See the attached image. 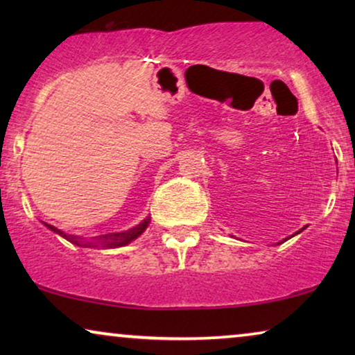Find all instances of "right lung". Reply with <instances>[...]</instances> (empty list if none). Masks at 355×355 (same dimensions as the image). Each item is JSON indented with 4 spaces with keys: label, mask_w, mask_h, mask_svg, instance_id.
Returning <instances> with one entry per match:
<instances>
[{
    "label": "right lung",
    "mask_w": 355,
    "mask_h": 355,
    "mask_svg": "<svg viewBox=\"0 0 355 355\" xmlns=\"http://www.w3.org/2000/svg\"><path fill=\"white\" fill-rule=\"evenodd\" d=\"M148 223H150V218H147V220H144L142 223H140V225H137L135 227H130V230L124 231V232H111V234L98 236L94 242H92V241H90V242H89V241H79V239H77V237H74V236H67V234H64V232H62V231L56 230L55 226H51V225H46V226L50 227L51 231H55V232H58V234H60V236L64 237V239L72 242V244L80 245V247H98V245H101V247H121V245L129 244L130 241L137 239V237H139L140 234H142V232H144L145 230H147Z\"/></svg>",
    "instance_id": "obj_1"
}]
</instances>
